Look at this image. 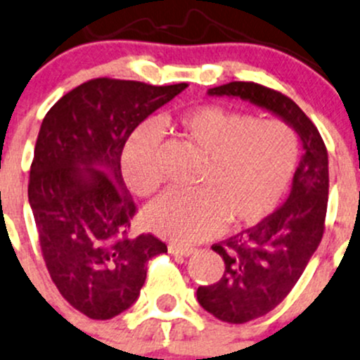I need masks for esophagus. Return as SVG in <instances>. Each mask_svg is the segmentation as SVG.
<instances>
[{
    "instance_id": "1",
    "label": "esophagus",
    "mask_w": 360,
    "mask_h": 360,
    "mask_svg": "<svg viewBox=\"0 0 360 360\" xmlns=\"http://www.w3.org/2000/svg\"><path fill=\"white\" fill-rule=\"evenodd\" d=\"M169 253H172V255L190 257V255H193V253H195V248L181 247V245H169Z\"/></svg>"
}]
</instances>
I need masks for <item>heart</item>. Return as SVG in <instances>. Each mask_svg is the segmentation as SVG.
Segmentation results:
<instances>
[{"mask_svg": "<svg viewBox=\"0 0 360 360\" xmlns=\"http://www.w3.org/2000/svg\"><path fill=\"white\" fill-rule=\"evenodd\" d=\"M181 134L205 157L195 191L169 190L145 212L150 231L177 243H195L222 226H252L266 219L288 190L298 162L293 129L279 120H255L222 107L191 108L176 117ZM162 132L139 126L122 151V176L136 195L160 186L157 155Z\"/></svg>", "mask_w": 360, "mask_h": 360, "instance_id": "1", "label": "heart"}]
</instances>
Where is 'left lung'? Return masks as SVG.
<instances>
[{
    "label": "left lung",
    "mask_w": 360,
    "mask_h": 360,
    "mask_svg": "<svg viewBox=\"0 0 360 360\" xmlns=\"http://www.w3.org/2000/svg\"><path fill=\"white\" fill-rule=\"evenodd\" d=\"M207 93L240 98L272 113L297 132L304 148L286 202L253 228L214 245L212 250L224 259V274L196 291L198 304L212 316L243 324L285 300L319 247L330 190L328 151L309 117L278 91L255 82H229Z\"/></svg>",
    "instance_id": "1"
}]
</instances>
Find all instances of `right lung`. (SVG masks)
I'll return each instance as SVG.
<instances>
[{
    "label": "right lung",
    "mask_w": 360,
    "mask_h": 360,
    "mask_svg": "<svg viewBox=\"0 0 360 360\" xmlns=\"http://www.w3.org/2000/svg\"><path fill=\"white\" fill-rule=\"evenodd\" d=\"M186 88L93 79L60 98L41 124L29 205L53 283L91 319L129 309L146 262L167 252L153 234L127 236L136 205L120 157L131 132Z\"/></svg>",
    "instance_id": "right-lung-1"
}]
</instances>
